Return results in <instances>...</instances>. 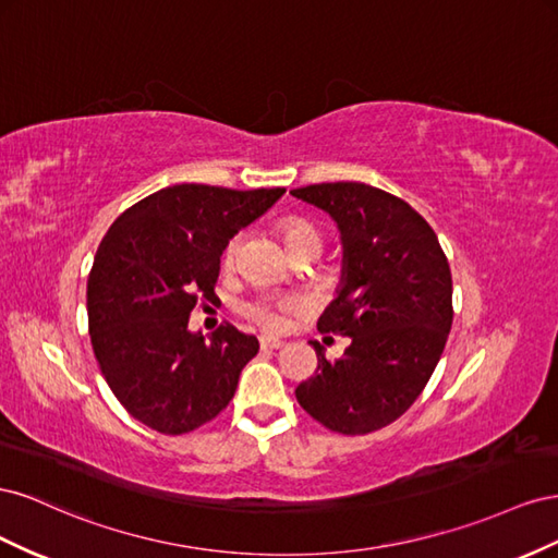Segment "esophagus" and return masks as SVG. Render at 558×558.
<instances>
[{
  "mask_svg": "<svg viewBox=\"0 0 558 558\" xmlns=\"http://www.w3.org/2000/svg\"><path fill=\"white\" fill-rule=\"evenodd\" d=\"M259 343L262 348H270V350H278L284 345L282 339H276V337H268V333H264V337H259Z\"/></svg>",
  "mask_w": 558,
  "mask_h": 558,
  "instance_id": "34e87169",
  "label": "esophagus"
}]
</instances>
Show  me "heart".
<instances>
[{
	"instance_id": "1",
	"label": "heart",
	"mask_w": 558,
	"mask_h": 558,
	"mask_svg": "<svg viewBox=\"0 0 558 558\" xmlns=\"http://www.w3.org/2000/svg\"><path fill=\"white\" fill-rule=\"evenodd\" d=\"M282 233H284V243H288V247L301 245V243L323 245L320 233H317L311 225H306V221H301V219L284 221ZM238 245H241V235H235L233 241L227 245V250H225L227 262H233ZM299 306H301L299 299H268V296H262V299H254V301H250V304H245L243 313L250 315L252 320H257L259 325L268 327V329H280L284 325V320H288V313L296 311Z\"/></svg>"
}]
</instances>
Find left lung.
<instances>
[{
    "instance_id": "left-lung-1",
    "label": "left lung",
    "mask_w": 558,
    "mask_h": 558,
    "mask_svg": "<svg viewBox=\"0 0 558 558\" xmlns=\"http://www.w3.org/2000/svg\"><path fill=\"white\" fill-rule=\"evenodd\" d=\"M290 194L341 233V280L317 329L350 337L339 360L313 341L317 372L296 400L333 433H374L418 400L444 353L453 323L449 262L427 221L376 186L327 182Z\"/></svg>"
}]
</instances>
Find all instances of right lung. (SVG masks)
Segmentation results:
<instances>
[{"label":"right lung","instance_id":"right-lung-1","mask_svg":"<svg viewBox=\"0 0 558 558\" xmlns=\"http://www.w3.org/2000/svg\"><path fill=\"white\" fill-rule=\"evenodd\" d=\"M284 189L172 184L125 210L95 252L86 306L95 360L133 418L163 435L213 421L238 388L257 337L221 325L189 329L196 301L215 296L221 252Z\"/></svg>","mask_w":558,"mask_h":558}]
</instances>
